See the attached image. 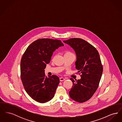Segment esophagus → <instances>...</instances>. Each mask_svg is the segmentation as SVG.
Segmentation results:
<instances>
[{
  "label": "esophagus",
  "instance_id": "34e87169",
  "mask_svg": "<svg viewBox=\"0 0 122 122\" xmlns=\"http://www.w3.org/2000/svg\"><path fill=\"white\" fill-rule=\"evenodd\" d=\"M59 79H60V81H64L65 79V78H64L63 77H60V78H59Z\"/></svg>",
  "mask_w": 122,
  "mask_h": 122
}]
</instances>
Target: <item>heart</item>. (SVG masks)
Masks as SVG:
<instances>
[{"label":"heart","instance_id":"heart-1","mask_svg":"<svg viewBox=\"0 0 122 122\" xmlns=\"http://www.w3.org/2000/svg\"><path fill=\"white\" fill-rule=\"evenodd\" d=\"M71 53H72L70 52H66L64 54H71Z\"/></svg>","mask_w":122,"mask_h":122}]
</instances>
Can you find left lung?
Here are the masks:
<instances>
[{
    "label": "left lung",
    "mask_w": 122,
    "mask_h": 122,
    "mask_svg": "<svg viewBox=\"0 0 122 122\" xmlns=\"http://www.w3.org/2000/svg\"><path fill=\"white\" fill-rule=\"evenodd\" d=\"M75 50L76 54V68L81 74V79L70 78L73 86L70 97L82 103L91 98L98 88L103 72V67L97 49L86 41L79 38L64 41Z\"/></svg>",
    "instance_id": "left-lung-1"
}]
</instances>
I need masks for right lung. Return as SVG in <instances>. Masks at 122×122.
Masks as SVG:
<instances>
[{"label":"right lung","instance_id":"right-lung-1","mask_svg":"<svg viewBox=\"0 0 122 122\" xmlns=\"http://www.w3.org/2000/svg\"><path fill=\"white\" fill-rule=\"evenodd\" d=\"M64 46L58 39L41 38L31 43L24 53L20 62V76L24 89L36 101L45 103L53 97L59 83L57 76L47 77L44 69L53 52Z\"/></svg>","mask_w":122,"mask_h":122}]
</instances>
